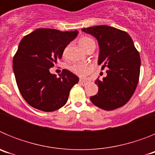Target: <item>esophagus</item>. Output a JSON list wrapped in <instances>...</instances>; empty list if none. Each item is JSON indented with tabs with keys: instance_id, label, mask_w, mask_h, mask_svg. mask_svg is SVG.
Listing matches in <instances>:
<instances>
[{
	"instance_id": "esophagus-1",
	"label": "esophagus",
	"mask_w": 155,
	"mask_h": 155,
	"mask_svg": "<svg viewBox=\"0 0 155 155\" xmlns=\"http://www.w3.org/2000/svg\"><path fill=\"white\" fill-rule=\"evenodd\" d=\"M79 83H80V84H81L82 86H85L86 84H87V82L86 81H84V80H81H81L79 81Z\"/></svg>"
}]
</instances>
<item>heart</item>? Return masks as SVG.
Wrapping results in <instances>:
<instances>
[{"mask_svg": "<svg viewBox=\"0 0 155 155\" xmlns=\"http://www.w3.org/2000/svg\"><path fill=\"white\" fill-rule=\"evenodd\" d=\"M94 40L89 37H82L79 39V44L84 50L87 46L94 43ZM71 70L73 71L75 74L78 75L80 77H84L92 71V68L89 64H74L71 67Z\"/></svg>", "mask_w": 155, "mask_h": 155, "instance_id": "obj_1", "label": "heart"}]
</instances>
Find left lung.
Returning <instances> with one entry per match:
<instances>
[{
    "instance_id": "8db88e82",
    "label": "left lung",
    "mask_w": 155,
    "mask_h": 155,
    "mask_svg": "<svg viewBox=\"0 0 155 155\" xmlns=\"http://www.w3.org/2000/svg\"><path fill=\"white\" fill-rule=\"evenodd\" d=\"M95 37L99 46L98 65L107 68V76L97 79L98 91L90 97L94 105L113 110L130 99L137 86L140 68V54L128 33L108 25L82 28Z\"/></svg>"
}]
</instances>
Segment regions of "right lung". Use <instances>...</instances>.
Wrapping results in <instances>:
<instances>
[{
	"label": "right lung",
	"mask_w": 155,
	"mask_h": 155,
	"mask_svg": "<svg viewBox=\"0 0 155 155\" xmlns=\"http://www.w3.org/2000/svg\"><path fill=\"white\" fill-rule=\"evenodd\" d=\"M78 31L38 28L23 37L13 58V71L19 91L31 106L53 112L68 102L78 77L64 69L60 78L50 72L64 49Z\"/></svg>",
	"instance_id": "add662e5"
}]
</instances>
